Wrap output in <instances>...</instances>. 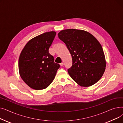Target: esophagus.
Instances as JSON below:
<instances>
[{
	"mask_svg": "<svg viewBox=\"0 0 123 123\" xmlns=\"http://www.w3.org/2000/svg\"><path fill=\"white\" fill-rule=\"evenodd\" d=\"M60 65L61 66H63V65H64V64H63V63H61L60 64Z\"/></svg>",
	"mask_w": 123,
	"mask_h": 123,
	"instance_id": "esophagus-1",
	"label": "esophagus"
}]
</instances>
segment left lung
I'll return each instance as SVG.
<instances>
[{
	"mask_svg": "<svg viewBox=\"0 0 123 123\" xmlns=\"http://www.w3.org/2000/svg\"><path fill=\"white\" fill-rule=\"evenodd\" d=\"M71 55L72 65L68 72L72 79L82 87L97 82L104 74L105 57L99 42L89 32L68 29L58 34Z\"/></svg>",
	"mask_w": 123,
	"mask_h": 123,
	"instance_id": "8db88e82",
	"label": "left lung"
}]
</instances>
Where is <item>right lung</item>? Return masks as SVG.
<instances>
[{"mask_svg": "<svg viewBox=\"0 0 123 123\" xmlns=\"http://www.w3.org/2000/svg\"><path fill=\"white\" fill-rule=\"evenodd\" d=\"M54 31L45 32L29 40L21 51L18 61L19 74L30 88H47L55 78L60 67L54 62L49 48L54 39Z\"/></svg>", "mask_w": 123, "mask_h": 123, "instance_id": "obj_1", "label": "right lung"}]
</instances>
